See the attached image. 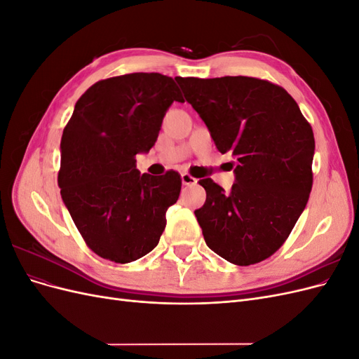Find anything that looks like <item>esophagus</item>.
<instances>
[{
	"label": "esophagus",
	"instance_id": "obj_1",
	"mask_svg": "<svg viewBox=\"0 0 359 359\" xmlns=\"http://www.w3.org/2000/svg\"><path fill=\"white\" fill-rule=\"evenodd\" d=\"M181 181H182V186H194V184L198 182V180L191 177L190 173H187V172L181 173Z\"/></svg>",
	"mask_w": 359,
	"mask_h": 359
}]
</instances>
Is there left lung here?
<instances>
[{
  "instance_id": "1",
  "label": "left lung",
  "mask_w": 359,
  "mask_h": 359,
  "mask_svg": "<svg viewBox=\"0 0 359 359\" xmlns=\"http://www.w3.org/2000/svg\"><path fill=\"white\" fill-rule=\"evenodd\" d=\"M177 82L217 149L236 158L231 193L211 178L199 180L206 201L194 215L205 243L231 264L262 262L283 245L307 205L311 126L285 88L264 79L224 76Z\"/></svg>"
}]
</instances>
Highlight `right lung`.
<instances>
[{
  "mask_svg": "<svg viewBox=\"0 0 359 359\" xmlns=\"http://www.w3.org/2000/svg\"><path fill=\"white\" fill-rule=\"evenodd\" d=\"M173 102L184 99L169 76H115L81 95L64 128L61 198L86 245L103 259L133 262L149 253L165 231L181 177L175 170L140 175L136 154L153 148Z\"/></svg>",
  "mask_w": 359,
  "mask_h": 359,
  "instance_id": "obj_1",
  "label": "right lung"
}]
</instances>
